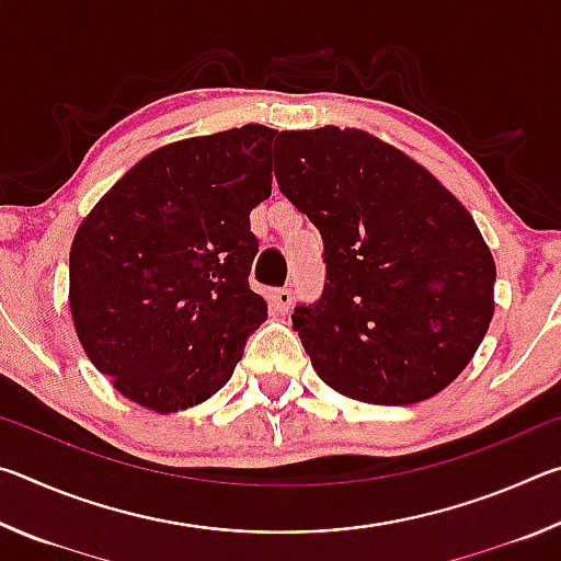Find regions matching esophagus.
<instances>
[{
	"label": "esophagus",
	"mask_w": 561,
	"mask_h": 561,
	"mask_svg": "<svg viewBox=\"0 0 561 561\" xmlns=\"http://www.w3.org/2000/svg\"><path fill=\"white\" fill-rule=\"evenodd\" d=\"M274 307H277V311H289V307H291V289H287V287H279V289H274Z\"/></svg>",
	"instance_id": "obj_1"
}]
</instances>
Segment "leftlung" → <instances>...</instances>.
I'll list each match as a JSON object with an SVG mask.
<instances>
[{
  "label": "left lung",
  "mask_w": 561,
  "mask_h": 561,
  "mask_svg": "<svg viewBox=\"0 0 561 561\" xmlns=\"http://www.w3.org/2000/svg\"><path fill=\"white\" fill-rule=\"evenodd\" d=\"M274 175L324 240L321 297L291 327L321 381L376 405L443 391L485 339L495 262L428 170L364 130H284Z\"/></svg>",
  "instance_id": "1"
}]
</instances>
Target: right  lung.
<instances>
[{
	"mask_svg": "<svg viewBox=\"0 0 561 561\" xmlns=\"http://www.w3.org/2000/svg\"><path fill=\"white\" fill-rule=\"evenodd\" d=\"M274 138L252 123L158 148L73 237L76 334L116 391L150 411L215 396L267 319L250 287V213L272 193Z\"/></svg>",
	"mask_w": 561,
	"mask_h": 561,
	"instance_id": "obj_1",
	"label": "right lung"
}]
</instances>
